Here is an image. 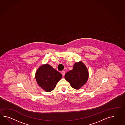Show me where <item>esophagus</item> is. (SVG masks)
Listing matches in <instances>:
<instances>
[{
    "label": "esophagus",
    "mask_w": 125,
    "mask_h": 125,
    "mask_svg": "<svg viewBox=\"0 0 125 125\" xmlns=\"http://www.w3.org/2000/svg\"><path fill=\"white\" fill-rule=\"evenodd\" d=\"M62 75H63V76H64V74H65V71H64V70H63V71H62Z\"/></svg>",
    "instance_id": "1"
}]
</instances>
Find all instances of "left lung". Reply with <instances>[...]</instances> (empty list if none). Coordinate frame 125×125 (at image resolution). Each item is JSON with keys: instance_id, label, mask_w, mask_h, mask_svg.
Returning a JSON list of instances; mask_svg holds the SVG:
<instances>
[{"instance_id": "8db88e82", "label": "left lung", "mask_w": 125, "mask_h": 125, "mask_svg": "<svg viewBox=\"0 0 125 125\" xmlns=\"http://www.w3.org/2000/svg\"><path fill=\"white\" fill-rule=\"evenodd\" d=\"M64 78L73 88L79 89L87 82L88 71L83 62H76L73 65V69L65 73Z\"/></svg>"}]
</instances>
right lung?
I'll return each mask as SVG.
<instances>
[{"label":"right lung","mask_w":125,"mask_h":125,"mask_svg":"<svg viewBox=\"0 0 125 125\" xmlns=\"http://www.w3.org/2000/svg\"><path fill=\"white\" fill-rule=\"evenodd\" d=\"M35 78L40 87L47 92L52 91L62 78V74L48 64L38 68Z\"/></svg>","instance_id":"right-lung-1"}]
</instances>
